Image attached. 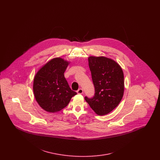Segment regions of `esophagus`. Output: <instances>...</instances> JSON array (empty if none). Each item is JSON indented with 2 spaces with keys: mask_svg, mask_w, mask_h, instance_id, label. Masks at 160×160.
Here are the masks:
<instances>
[{
  "mask_svg": "<svg viewBox=\"0 0 160 160\" xmlns=\"http://www.w3.org/2000/svg\"><path fill=\"white\" fill-rule=\"evenodd\" d=\"M77 92L78 94H82L83 93V90L82 88H80L77 91Z\"/></svg>",
  "mask_w": 160,
  "mask_h": 160,
  "instance_id": "obj_1",
  "label": "esophagus"
}]
</instances>
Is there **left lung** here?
<instances>
[{"label":"left lung","instance_id":"obj_1","mask_svg":"<svg viewBox=\"0 0 160 160\" xmlns=\"http://www.w3.org/2000/svg\"><path fill=\"white\" fill-rule=\"evenodd\" d=\"M88 62L95 95L84 98L96 114L106 115L119 105L123 97V72L117 62L104 56H90Z\"/></svg>","mask_w":160,"mask_h":160}]
</instances>
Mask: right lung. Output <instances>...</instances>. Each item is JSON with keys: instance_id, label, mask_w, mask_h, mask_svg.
<instances>
[{"instance_id": "1", "label": "right lung", "mask_w": 160, "mask_h": 160, "mask_svg": "<svg viewBox=\"0 0 160 160\" xmlns=\"http://www.w3.org/2000/svg\"><path fill=\"white\" fill-rule=\"evenodd\" d=\"M68 61L56 58L39 69L33 80V91L40 107L48 112L61 111L77 94L71 89L64 77Z\"/></svg>"}]
</instances>
